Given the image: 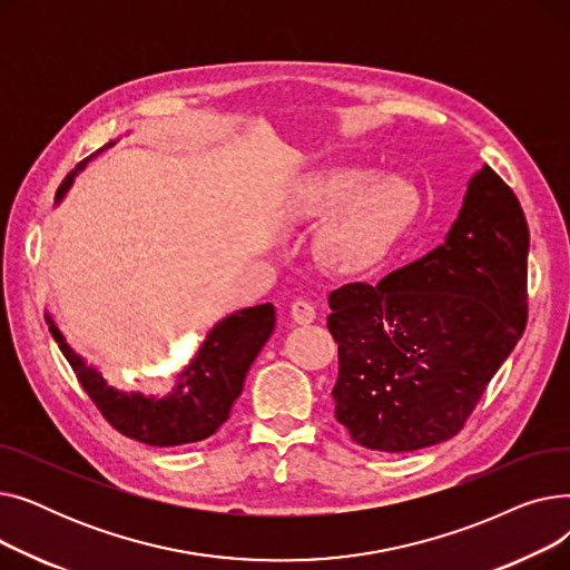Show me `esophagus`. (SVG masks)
<instances>
[{
  "label": "esophagus",
  "mask_w": 570,
  "mask_h": 570,
  "mask_svg": "<svg viewBox=\"0 0 570 570\" xmlns=\"http://www.w3.org/2000/svg\"><path fill=\"white\" fill-rule=\"evenodd\" d=\"M291 318L297 325H309V323L316 321V307L307 301H295L291 305Z\"/></svg>",
  "instance_id": "1"
}]
</instances>
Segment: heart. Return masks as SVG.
Wrapping results in <instances>:
<instances>
[{
  "mask_svg": "<svg viewBox=\"0 0 570 570\" xmlns=\"http://www.w3.org/2000/svg\"><path fill=\"white\" fill-rule=\"evenodd\" d=\"M423 194L409 175L361 166L314 170L291 198L297 222H332L318 237L321 263L340 275L374 267L421 213Z\"/></svg>",
  "mask_w": 570,
  "mask_h": 570,
  "instance_id": "obj_1",
  "label": "heart"
}]
</instances>
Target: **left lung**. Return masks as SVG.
Masks as SVG:
<instances>
[{"label": "left lung", "mask_w": 570, "mask_h": 570, "mask_svg": "<svg viewBox=\"0 0 570 570\" xmlns=\"http://www.w3.org/2000/svg\"><path fill=\"white\" fill-rule=\"evenodd\" d=\"M527 256L520 200L485 164L439 247L327 295L335 417L355 443L411 453L462 430L524 333Z\"/></svg>", "instance_id": "1"}]
</instances>
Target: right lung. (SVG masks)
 <instances>
[{
  "label": "right lung",
  "instance_id": "add662e5",
  "mask_svg": "<svg viewBox=\"0 0 570 570\" xmlns=\"http://www.w3.org/2000/svg\"><path fill=\"white\" fill-rule=\"evenodd\" d=\"M117 140L119 138L106 142L65 177L55 194V207L65 200L85 166ZM46 323L85 393L92 397L108 423L145 445L166 448L203 441L226 423L233 402L243 393L252 363L275 331L277 314L273 303H263L235 309L217 321L189 357V363L175 374V385L166 395H145L140 391H122V387L110 385L95 365H89L73 351L48 309Z\"/></svg>",
  "mask_w": 570,
  "mask_h": 570
}]
</instances>
